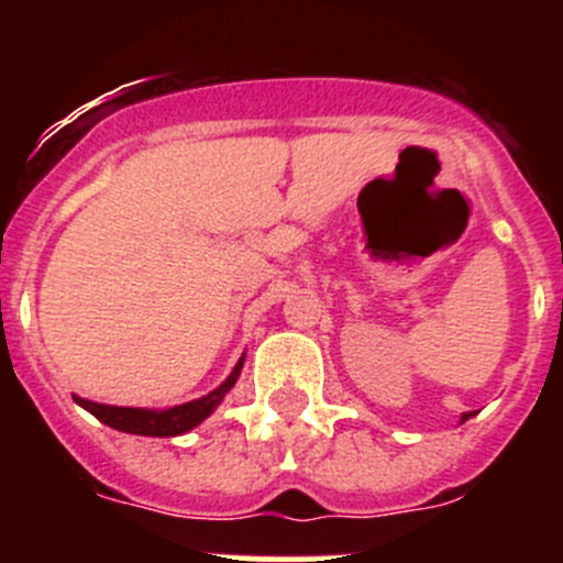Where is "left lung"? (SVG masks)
Returning <instances> with one entry per match:
<instances>
[{
  "label": "left lung",
  "instance_id": "1",
  "mask_svg": "<svg viewBox=\"0 0 563 563\" xmlns=\"http://www.w3.org/2000/svg\"><path fill=\"white\" fill-rule=\"evenodd\" d=\"M471 417H474V411H468V413H463V422H465V419H471Z\"/></svg>",
  "mask_w": 563,
  "mask_h": 563
}]
</instances>
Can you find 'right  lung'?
<instances>
[{
	"label": "right lung",
	"mask_w": 563,
	"mask_h": 563,
	"mask_svg": "<svg viewBox=\"0 0 563 563\" xmlns=\"http://www.w3.org/2000/svg\"><path fill=\"white\" fill-rule=\"evenodd\" d=\"M242 362L234 367L229 378L220 384L218 389L209 391L207 397H198V400L185 402V406L166 408V411H146V408H122V406H103V402L84 400V397H73L81 408H87L92 417H98L100 422L108 424L113 430H122V433H135V435H157V439H168V435H181L187 430L196 428L198 422L209 417L214 408L220 406V400L225 397V391L236 384L242 371Z\"/></svg>",
	"instance_id": "1"
}]
</instances>
